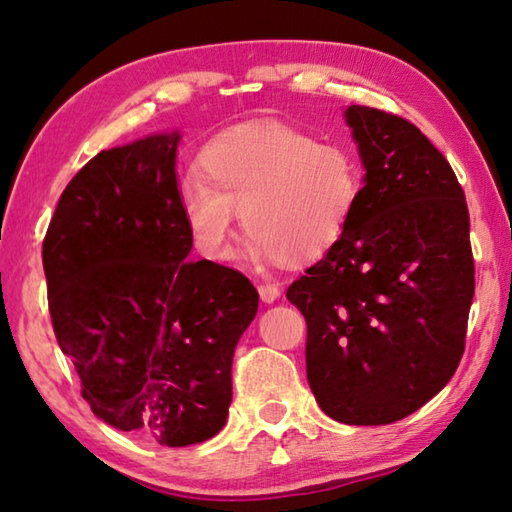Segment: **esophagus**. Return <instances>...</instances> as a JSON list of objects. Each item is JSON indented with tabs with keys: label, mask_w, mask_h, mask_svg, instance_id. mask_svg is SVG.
Here are the masks:
<instances>
[{
	"label": "esophagus",
	"mask_w": 512,
	"mask_h": 512,
	"mask_svg": "<svg viewBox=\"0 0 512 512\" xmlns=\"http://www.w3.org/2000/svg\"><path fill=\"white\" fill-rule=\"evenodd\" d=\"M257 291H259V298H262V302H266V305H273V302L280 298V289H277V284H259Z\"/></svg>",
	"instance_id": "34e87169"
}]
</instances>
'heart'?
Wrapping results in <instances>:
<instances>
[{
	"mask_svg": "<svg viewBox=\"0 0 512 512\" xmlns=\"http://www.w3.org/2000/svg\"><path fill=\"white\" fill-rule=\"evenodd\" d=\"M178 203L194 246L212 262L235 250L237 212L250 235V262L309 264L323 257L357 210L361 173L339 144H316L298 128L255 121L223 133L201 153Z\"/></svg>",
	"mask_w": 512,
	"mask_h": 512,
	"instance_id": "heart-1",
	"label": "heart"
}]
</instances>
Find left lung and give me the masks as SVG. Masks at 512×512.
<instances>
[{"instance_id": "left-lung-1", "label": "left lung", "mask_w": 512, "mask_h": 512, "mask_svg": "<svg viewBox=\"0 0 512 512\" xmlns=\"http://www.w3.org/2000/svg\"><path fill=\"white\" fill-rule=\"evenodd\" d=\"M363 187L343 237L287 289L307 320V379L329 418L402 420L443 391L474 298L470 214L449 162L411 121L343 112Z\"/></svg>"}]
</instances>
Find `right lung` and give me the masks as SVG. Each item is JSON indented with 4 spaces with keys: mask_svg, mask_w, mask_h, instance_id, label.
Instances as JSON below:
<instances>
[{
    "mask_svg": "<svg viewBox=\"0 0 512 512\" xmlns=\"http://www.w3.org/2000/svg\"><path fill=\"white\" fill-rule=\"evenodd\" d=\"M180 131L85 164L42 244L49 314L83 400L110 427L164 447L214 438L232 402V357L259 293L246 275L187 259Z\"/></svg>",
    "mask_w": 512,
    "mask_h": 512,
    "instance_id": "obj_1",
    "label": "right lung"
}]
</instances>
